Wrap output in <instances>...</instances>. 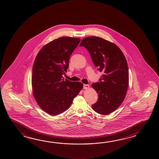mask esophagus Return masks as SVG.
Returning a JSON list of instances; mask_svg holds the SVG:
<instances>
[{
    "label": "esophagus",
    "instance_id": "1",
    "mask_svg": "<svg viewBox=\"0 0 159 159\" xmlns=\"http://www.w3.org/2000/svg\"><path fill=\"white\" fill-rule=\"evenodd\" d=\"M89 84H84V90H88V89H89Z\"/></svg>",
    "mask_w": 159,
    "mask_h": 159
}]
</instances>
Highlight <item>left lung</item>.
<instances>
[{
  "label": "left lung",
  "instance_id": "obj_1",
  "mask_svg": "<svg viewBox=\"0 0 159 159\" xmlns=\"http://www.w3.org/2000/svg\"><path fill=\"white\" fill-rule=\"evenodd\" d=\"M80 46L87 49L95 66L103 73L99 82L91 84L98 95V101L91 107L98 114L108 115L122 104L128 89L129 68L125 56L116 45L101 37H85Z\"/></svg>",
  "mask_w": 159,
  "mask_h": 159
}]
</instances>
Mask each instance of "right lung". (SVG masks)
<instances>
[{"instance_id": "1", "label": "right lung", "mask_w": 159, "mask_h": 159, "mask_svg": "<svg viewBox=\"0 0 159 159\" xmlns=\"http://www.w3.org/2000/svg\"><path fill=\"white\" fill-rule=\"evenodd\" d=\"M80 38L61 37L45 45L38 53L32 68V86L37 104L51 115H57L71 106L84 84L64 80L72 52Z\"/></svg>"}]
</instances>
